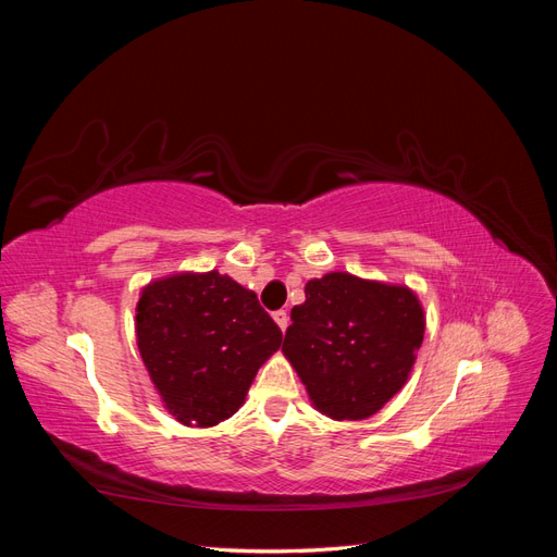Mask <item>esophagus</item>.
Wrapping results in <instances>:
<instances>
[{
	"label": "esophagus",
	"mask_w": 557,
	"mask_h": 557,
	"mask_svg": "<svg viewBox=\"0 0 557 557\" xmlns=\"http://www.w3.org/2000/svg\"><path fill=\"white\" fill-rule=\"evenodd\" d=\"M274 320H276V325L281 327V332H285V327H288V323H290V318H288V313H285V311H276Z\"/></svg>",
	"instance_id": "34e87169"
}]
</instances>
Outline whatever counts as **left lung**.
<instances>
[{"label": "left lung", "instance_id": "obj_1", "mask_svg": "<svg viewBox=\"0 0 557 557\" xmlns=\"http://www.w3.org/2000/svg\"><path fill=\"white\" fill-rule=\"evenodd\" d=\"M290 313L283 356L313 409L334 420L379 413L409 381L425 334V311L404 283L330 272L305 285Z\"/></svg>", "mask_w": 557, "mask_h": 557}]
</instances>
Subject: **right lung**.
<instances>
[{"label":"right lung","instance_id":"right-lung-1","mask_svg":"<svg viewBox=\"0 0 557 557\" xmlns=\"http://www.w3.org/2000/svg\"><path fill=\"white\" fill-rule=\"evenodd\" d=\"M134 330L162 407L185 428L237 413L283 339L256 293L215 269L144 285Z\"/></svg>","mask_w":557,"mask_h":557}]
</instances>
